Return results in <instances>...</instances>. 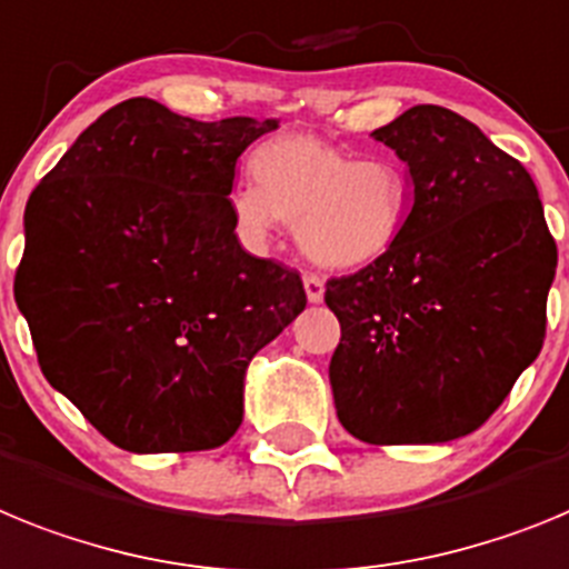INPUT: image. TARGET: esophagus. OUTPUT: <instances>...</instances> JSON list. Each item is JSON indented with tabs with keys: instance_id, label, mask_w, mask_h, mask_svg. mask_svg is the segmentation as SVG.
<instances>
[{
	"instance_id": "esophagus-1",
	"label": "esophagus",
	"mask_w": 569,
	"mask_h": 569,
	"mask_svg": "<svg viewBox=\"0 0 569 569\" xmlns=\"http://www.w3.org/2000/svg\"><path fill=\"white\" fill-rule=\"evenodd\" d=\"M303 286H306V298H309V303H320V300H323L326 289H323V278H320V274L306 271Z\"/></svg>"
}]
</instances>
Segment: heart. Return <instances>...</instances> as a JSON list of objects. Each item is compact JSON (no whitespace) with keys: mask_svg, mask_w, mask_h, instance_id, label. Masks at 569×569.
Returning <instances> with one entry per match:
<instances>
[{"mask_svg":"<svg viewBox=\"0 0 569 569\" xmlns=\"http://www.w3.org/2000/svg\"><path fill=\"white\" fill-rule=\"evenodd\" d=\"M254 186L229 194L237 231L266 240L295 223L303 254L326 269H363L398 246L412 206V180L401 160L360 157L312 134H278L251 151Z\"/></svg>","mask_w":569,"mask_h":569,"instance_id":"b5f03b06","label":"heart"}]
</instances>
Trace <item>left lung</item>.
I'll return each instance as SVG.
<instances>
[{
    "label": "left lung",
    "mask_w": 569,
    "mask_h": 569,
    "mask_svg": "<svg viewBox=\"0 0 569 569\" xmlns=\"http://www.w3.org/2000/svg\"><path fill=\"white\" fill-rule=\"evenodd\" d=\"M372 137L409 166L412 209L383 260L326 280L335 409L378 447L452 441L541 352L556 240L530 171L456 111L415 106Z\"/></svg>",
    "instance_id": "8db88e82"
}]
</instances>
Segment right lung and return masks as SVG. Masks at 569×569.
<instances>
[{"mask_svg":"<svg viewBox=\"0 0 569 569\" xmlns=\"http://www.w3.org/2000/svg\"><path fill=\"white\" fill-rule=\"evenodd\" d=\"M278 120L134 97L24 206L17 306L53 389L128 452H200L243 421L249 360L303 312L295 269L237 243V157Z\"/></svg>","mask_w":569,"mask_h":569,"instance_id":"add662e5","label":"right lung"}]
</instances>
